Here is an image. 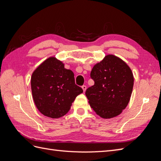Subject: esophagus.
Instances as JSON below:
<instances>
[{
	"label": "esophagus",
	"mask_w": 161,
	"mask_h": 161,
	"mask_svg": "<svg viewBox=\"0 0 161 161\" xmlns=\"http://www.w3.org/2000/svg\"><path fill=\"white\" fill-rule=\"evenodd\" d=\"M82 90H83L84 92H85V91H86V86L85 85L82 86Z\"/></svg>",
	"instance_id": "esophagus-1"
}]
</instances>
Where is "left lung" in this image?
<instances>
[{
    "mask_svg": "<svg viewBox=\"0 0 161 161\" xmlns=\"http://www.w3.org/2000/svg\"><path fill=\"white\" fill-rule=\"evenodd\" d=\"M91 78L95 84L85 92L91 108L104 119L119 115L127 107L133 89L130 68L119 58L108 55L93 66Z\"/></svg>",
    "mask_w": 161,
    "mask_h": 161,
    "instance_id": "obj_1",
    "label": "left lung"
}]
</instances>
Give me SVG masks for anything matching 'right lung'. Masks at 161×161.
<instances>
[{"instance_id": "obj_1", "label": "right lung", "mask_w": 161, "mask_h": 161, "mask_svg": "<svg viewBox=\"0 0 161 161\" xmlns=\"http://www.w3.org/2000/svg\"><path fill=\"white\" fill-rule=\"evenodd\" d=\"M31 86L33 101L45 116L59 118L66 115L82 88L75 84L74 73L63 63L50 57L33 72Z\"/></svg>"}]
</instances>
